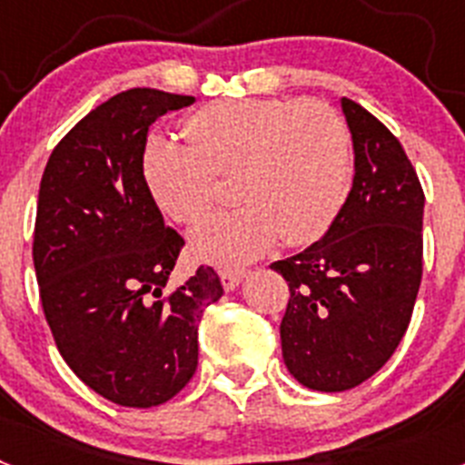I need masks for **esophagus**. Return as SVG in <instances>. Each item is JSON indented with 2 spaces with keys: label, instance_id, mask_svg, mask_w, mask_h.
Segmentation results:
<instances>
[{
  "label": "esophagus",
  "instance_id": "esophagus-1",
  "mask_svg": "<svg viewBox=\"0 0 465 465\" xmlns=\"http://www.w3.org/2000/svg\"><path fill=\"white\" fill-rule=\"evenodd\" d=\"M244 270H232V268H223L219 270V277H221V283H223L225 291H232L240 286V282L244 279Z\"/></svg>",
  "mask_w": 465,
  "mask_h": 465
}]
</instances>
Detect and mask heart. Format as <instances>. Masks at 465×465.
I'll return each mask as SVG.
<instances>
[{"label": "heart", "mask_w": 465, "mask_h": 465, "mask_svg": "<svg viewBox=\"0 0 465 465\" xmlns=\"http://www.w3.org/2000/svg\"><path fill=\"white\" fill-rule=\"evenodd\" d=\"M186 143L151 137L142 172L151 197L176 223H197L232 179L244 207L216 213L191 235L193 252L235 265L282 237L302 246L331 228L351 183L344 118L319 100H223L183 121Z\"/></svg>", "instance_id": "b5f03b06"}]
</instances>
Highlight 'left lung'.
<instances>
[{"mask_svg": "<svg viewBox=\"0 0 465 465\" xmlns=\"http://www.w3.org/2000/svg\"><path fill=\"white\" fill-rule=\"evenodd\" d=\"M354 183L326 235L272 262L289 282L282 354L314 391H347L391 359L412 319L424 268V188L401 142L342 97Z\"/></svg>", "mask_w": 465, "mask_h": 465, "instance_id": "left-lung-1", "label": "left lung"}]
</instances>
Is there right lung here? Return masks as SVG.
Returning a JSON list of instances; mask_svg holds the SVG:
<instances>
[{
  "label": "right lung",
  "instance_id": "1",
  "mask_svg": "<svg viewBox=\"0 0 465 465\" xmlns=\"http://www.w3.org/2000/svg\"><path fill=\"white\" fill-rule=\"evenodd\" d=\"M193 102L114 94L60 139L41 176L32 258L44 316L76 377L123 408L163 405L191 381L197 326L223 295L209 265L167 291L186 242L142 172L151 123Z\"/></svg>",
  "mask_w": 465,
  "mask_h": 465
}]
</instances>
